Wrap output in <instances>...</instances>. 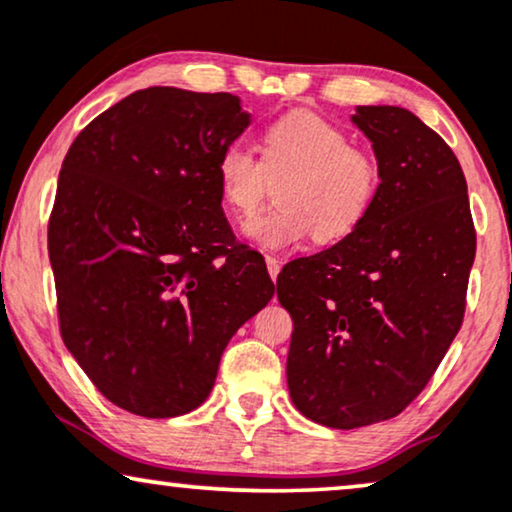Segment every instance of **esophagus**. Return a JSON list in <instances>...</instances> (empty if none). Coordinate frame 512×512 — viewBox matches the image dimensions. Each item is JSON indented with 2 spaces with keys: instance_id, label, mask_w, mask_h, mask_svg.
<instances>
[{
  "instance_id": "esophagus-1",
  "label": "esophagus",
  "mask_w": 512,
  "mask_h": 512,
  "mask_svg": "<svg viewBox=\"0 0 512 512\" xmlns=\"http://www.w3.org/2000/svg\"><path fill=\"white\" fill-rule=\"evenodd\" d=\"M267 269H269V276H271V281L276 283V278H278V271H281V262H278L276 257H267Z\"/></svg>"
}]
</instances>
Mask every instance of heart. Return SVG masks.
Wrapping results in <instances>:
<instances>
[{
  "label": "heart",
  "instance_id": "heart-1",
  "mask_svg": "<svg viewBox=\"0 0 512 512\" xmlns=\"http://www.w3.org/2000/svg\"><path fill=\"white\" fill-rule=\"evenodd\" d=\"M290 177L278 206L243 224V236L262 250H285L311 234L323 243L342 241L372 213L381 192V168L365 149L351 147L342 128L309 109H292L262 135V159L243 140L217 156L222 203L238 217L250 215L267 189V173Z\"/></svg>",
  "mask_w": 512,
  "mask_h": 512
}]
</instances>
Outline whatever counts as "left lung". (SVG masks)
<instances>
[{
  "label": "left lung",
  "mask_w": 512,
  "mask_h": 512,
  "mask_svg": "<svg viewBox=\"0 0 512 512\" xmlns=\"http://www.w3.org/2000/svg\"><path fill=\"white\" fill-rule=\"evenodd\" d=\"M351 121L379 161V199L353 234L276 281L292 316V403L344 431L424 391L461 327L475 260L466 177L447 142L403 107L360 105Z\"/></svg>",
  "instance_id": "left-lung-1"
}]
</instances>
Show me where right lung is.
<instances>
[{"label":"right lung","mask_w":512,"mask_h":512,"mask_svg":"<svg viewBox=\"0 0 512 512\" xmlns=\"http://www.w3.org/2000/svg\"><path fill=\"white\" fill-rule=\"evenodd\" d=\"M250 126L231 93L135 91L72 142L49 222L60 332L121 410L180 417L213 391L229 339L269 304L234 248L215 163Z\"/></svg>","instance_id":"obj_1"}]
</instances>
